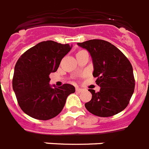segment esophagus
I'll return each instance as SVG.
<instances>
[{
    "label": "esophagus",
    "mask_w": 149,
    "mask_h": 149,
    "mask_svg": "<svg viewBox=\"0 0 149 149\" xmlns=\"http://www.w3.org/2000/svg\"><path fill=\"white\" fill-rule=\"evenodd\" d=\"M76 91L78 92V93H80V92H81L82 91V89L81 88H76Z\"/></svg>",
    "instance_id": "obj_1"
}]
</instances>
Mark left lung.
<instances>
[{"label":"left lung","mask_w":149,"mask_h":149,"mask_svg":"<svg viewBox=\"0 0 149 149\" xmlns=\"http://www.w3.org/2000/svg\"><path fill=\"white\" fill-rule=\"evenodd\" d=\"M78 46L90 53L94 66L93 76L101 87L84 104L89 112L99 117H111L128 106L135 89V78L130 61L115 45L104 40L93 39Z\"/></svg>","instance_id":"left-lung-1"}]
</instances>
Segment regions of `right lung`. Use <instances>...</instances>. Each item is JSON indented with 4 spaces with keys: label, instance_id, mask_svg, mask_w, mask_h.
Returning a JSON list of instances; mask_svg holds the SVG:
<instances>
[{
    "label": "right lung",
    "instance_id": "1",
    "mask_svg": "<svg viewBox=\"0 0 149 149\" xmlns=\"http://www.w3.org/2000/svg\"><path fill=\"white\" fill-rule=\"evenodd\" d=\"M71 49L68 44L42 41L19 58L14 67L12 86L24 112L38 120L53 118L62 111L75 88L69 84L52 88L49 74L58 70L61 61Z\"/></svg>",
    "mask_w": 149,
    "mask_h": 149
}]
</instances>
